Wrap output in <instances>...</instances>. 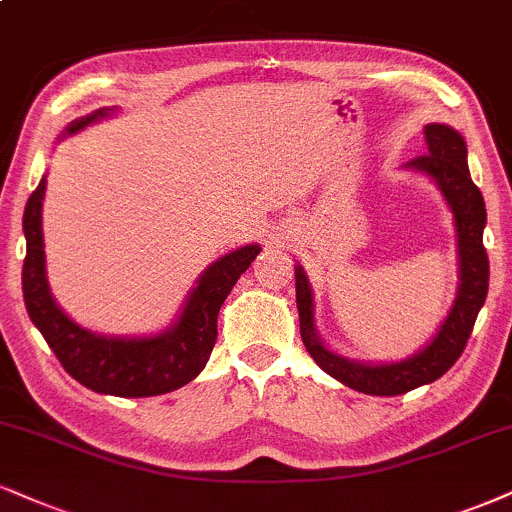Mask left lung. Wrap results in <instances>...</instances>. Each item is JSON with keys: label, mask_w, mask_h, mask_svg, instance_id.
<instances>
[{"label": "left lung", "mask_w": 512, "mask_h": 512, "mask_svg": "<svg viewBox=\"0 0 512 512\" xmlns=\"http://www.w3.org/2000/svg\"><path fill=\"white\" fill-rule=\"evenodd\" d=\"M425 140L427 154L403 168L422 173L439 187L441 197L453 213L458 244V292L449 315L430 342L413 356L391 363H365L332 351L315 330V304L308 275L299 263L294 266L296 308H299L301 339L306 351L327 375L361 394L396 396L439 380L463 353L479 308L484 306L489 292V258L482 242L487 206L482 192L470 178L468 147L463 135L451 125L430 123L425 125Z\"/></svg>", "instance_id": "8db88e82"}]
</instances>
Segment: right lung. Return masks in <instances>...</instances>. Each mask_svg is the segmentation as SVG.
Here are the masks:
<instances>
[{"label": "right lung", "instance_id": "1", "mask_svg": "<svg viewBox=\"0 0 512 512\" xmlns=\"http://www.w3.org/2000/svg\"><path fill=\"white\" fill-rule=\"evenodd\" d=\"M116 111L118 106H104L75 118L59 135V142L87 125L104 121ZM44 189L47 175H42L23 213V299L30 320L42 332L49 349L56 353L63 370L97 394L123 399L168 394L192 382L204 370L216 344L220 306L237 285L239 275L254 263L261 246L244 244L213 261L197 277V285L189 289L178 318L166 330L144 337L99 334L68 318L49 292L42 235Z\"/></svg>", "mask_w": 512, "mask_h": 512}]
</instances>
